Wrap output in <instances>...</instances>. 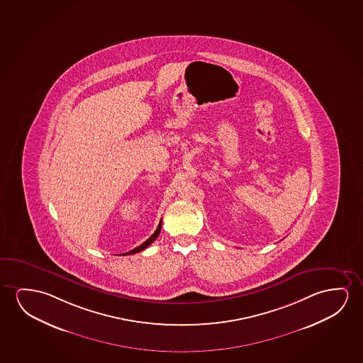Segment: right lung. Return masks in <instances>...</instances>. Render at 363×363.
<instances>
[{
  "label": "right lung",
  "mask_w": 363,
  "mask_h": 363,
  "mask_svg": "<svg viewBox=\"0 0 363 363\" xmlns=\"http://www.w3.org/2000/svg\"><path fill=\"white\" fill-rule=\"evenodd\" d=\"M161 227H162V220H161L160 223H158L157 230L155 231V233H153L152 236L150 237L148 240H146V241L143 242L141 246L133 248L132 251H128V252L123 253V255H133V253L141 252V251H143L145 248L148 247V246H150V245H151V243H152V242L155 241L156 238H157L158 235H160V232H161Z\"/></svg>",
  "instance_id": "obj_1"
}]
</instances>
